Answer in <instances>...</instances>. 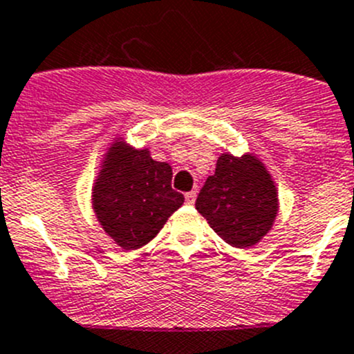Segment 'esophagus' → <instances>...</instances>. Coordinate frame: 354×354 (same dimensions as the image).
<instances>
[{"label": "esophagus", "mask_w": 354, "mask_h": 354, "mask_svg": "<svg viewBox=\"0 0 354 354\" xmlns=\"http://www.w3.org/2000/svg\"><path fill=\"white\" fill-rule=\"evenodd\" d=\"M194 200H196V191H189V193H186V203L193 205Z\"/></svg>", "instance_id": "1"}]
</instances>
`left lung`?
Listing matches in <instances>:
<instances>
[{"label":"left lung","instance_id":"1","mask_svg":"<svg viewBox=\"0 0 354 354\" xmlns=\"http://www.w3.org/2000/svg\"><path fill=\"white\" fill-rule=\"evenodd\" d=\"M196 210L212 230L236 248H250L271 230L278 214L274 180L252 154H221L196 198Z\"/></svg>","mask_w":354,"mask_h":354}]
</instances>
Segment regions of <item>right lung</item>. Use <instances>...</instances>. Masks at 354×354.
Instances as JSON below:
<instances>
[{
	"instance_id": "right-lung-1",
	"label": "right lung",
	"mask_w": 354,
	"mask_h": 354,
	"mask_svg": "<svg viewBox=\"0 0 354 354\" xmlns=\"http://www.w3.org/2000/svg\"><path fill=\"white\" fill-rule=\"evenodd\" d=\"M171 167L154 161L147 149L114 140L106 153L92 205L102 230L124 250L149 243L184 196L171 189Z\"/></svg>"
}]
</instances>
